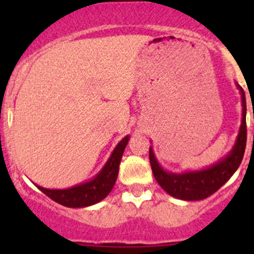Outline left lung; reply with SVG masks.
Listing matches in <instances>:
<instances>
[{
  "label": "left lung",
  "mask_w": 254,
  "mask_h": 254,
  "mask_svg": "<svg viewBox=\"0 0 254 254\" xmlns=\"http://www.w3.org/2000/svg\"><path fill=\"white\" fill-rule=\"evenodd\" d=\"M235 83L240 91L241 104H242V119H241L240 129L231 150L214 165L201 170H189L181 173L170 172L158 162L153 147L150 146V162L153 177L161 188L167 191L170 195L181 200H203L221 188L240 167L245 155L246 141H247V127H246L247 108H246L245 92L237 82Z\"/></svg>",
  "instance_id": "8db88e82"
}]
</instances>
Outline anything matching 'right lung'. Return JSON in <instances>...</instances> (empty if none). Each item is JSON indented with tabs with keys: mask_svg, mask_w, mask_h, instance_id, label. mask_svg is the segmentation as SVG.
I'll return each mask as SVG.
<instances>
[{
	"mask_svg": "<svg viewBox=\"0 0 254 254\" xmlns=\"http://www.w3.org/2000/svg\"><path fill=\"white\" fill-rule=\"evenodd\" d=\"M129 140L130 135L123 137L112 151L111 156L104 163L103 167L101 168V171L83 183L76 184V186L65 189H49L38 186V184L35 186L43 193L47 194L49 198L64 206L84 207L94 205L103 200L112 191L113 187L117 182L118 173H119V165L123 153H124Z\"/></svg>",
	"mask_w": 254,
	"mask_h": 254,
	"instance_id": "add662e5",
	"label": "right lung"
}]
</instances>
